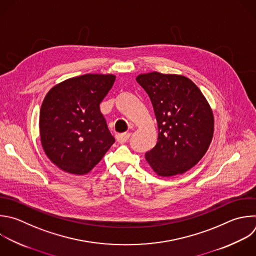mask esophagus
Masks as SVG:
<instances>
[{"instance_id": "obj_1", "label": "esophagus", "mask_w": 256, "mask_h": 256, "mask_svg": "<svg viewBox=\"0 0 256 256\" xmlns=\"http://www.w3.org/2000/svg\"><path fill=\"white\" fill-rule=\"evenodd\" d=\"M130 132H124V134H116V140L120 142V144H124L126 142H128V140L130 138Z\"/></svg>"}]
</instances>
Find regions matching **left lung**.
Here are the masks:
<instances>
[{
  "label": "left lung",
  "mask_w": 256,
  "mask_h": 256,
  "mask_svg": "<svg viewBox=\"0 0 256 256\" xmlns=\"http://www.w3.org/2000/svg\"><path fill=\"white\" fill-rule=\"evenodd\" d=\"M136 81L148 94L158 136L146 160L160 177L187 172L206 154L214 132L213 112L197 85L178 74L150 72Z\"/></svg>",
  "instance_id": "1"
}]
</instances>
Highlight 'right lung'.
Returning a JSON list of instances; mask_svg holds the SVG:
<instances>
[{
    "mask_svg": "<svg viewBox=\"0 0 256 256\" xmlns=\"http://www.w3.org/2000/svg\"><path fill=\"white\" fill-rule=\"evenodd\" d=\"M114 80L112 74H84L56 84L46 94L40 110L41 144L62 171L90 173L114 142L100 108Z\"/></svg>",
    "mask_w": 256,
    "mask_h": 256,
    "instance_id": "1",
    "label": "right lung"
}]
</instances>
